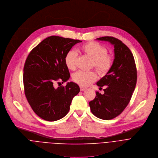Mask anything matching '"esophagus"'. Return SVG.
Here are the masks:
<instances>
[{
    "label": "esophagus",
    "instance_id": "1",
    "mask_svg": "<svg viewBox=\"0 0 158 158\" xmlns=\"http://www.w3.org/2000/svg\"><path fill=\"white\" fill-rule=\"evenodd\" d=\"M86 88H84V87H83V86H80V91H84V90H85Z\"/></svg>",
    "mask_w": 158,
    "mask_h": 158
}]
</instances>
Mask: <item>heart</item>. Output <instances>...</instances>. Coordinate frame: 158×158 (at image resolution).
<instances>
[{
    "label": "heart",
    "instance_id": "1",
    "mask_svg": "<svg viewBox=\"0 0 158 158\" xmlns=\"http://www.w3.org/2000/svg\"><path fill=\"white\" fill-rule=\"evenodd\" d=\"M80 51L92 58V67H94L100 75L103 76L108 73L112 67L114 58L111 54L107 53L106 48L96 42H88L81 45ZM78 55L73 50L68 51L65 56L64 61L66 67L70 70L77 68ZM97 78L95 72L93 71H79L72 76L73 81L81 86H87Z\"/></svg>",
    "mask_w": 158,
    "mask_h": 158
}]
</instances>
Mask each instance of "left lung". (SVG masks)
<instances>
[{
	"label": "left lung",
	"mask_w": 158,
	"mask_h": 158,
	"mask_svg": "<svg viewBox=\"0 0 158 158\" xmlns=\"http://www.w3.org/2000/svg\"><path fill=\"white\" fill-rule=\"evenodd\" d=\"M97 39L114 45V59L110 70L97 83L100 88L106 86L105 93L97 91L89 105L94 116L109 120L119 115L130 103L136 85L137 70L133 53L121 40L108 36Z\"/></svg>",
	"instance_id": "left-lung-1"
}]
</instances>
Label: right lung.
<instances>
[{"mask_svg": "<svg viewBox=\"0 0 158 158\" xmlns=\"http://www.w3.org/2000/svg\"><path fill=\"white\" fill-rule=\"evenodd\" d=\"M81 40L50 36L34 48L23 67V81L27 100L35 113L42 119L54 121L69 111L73 98L80 92L79 86L69 82L56 88L70 78L64 58L67 52Z\"/></svg>", "mask_w": 158, "mask_h": 158, "instance_id": "1", "label": "right lung"}]
</instances>
